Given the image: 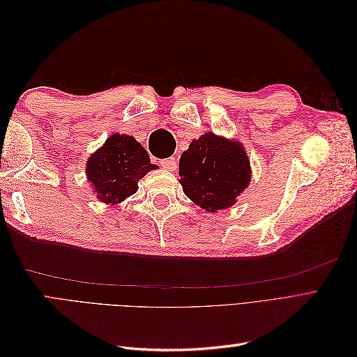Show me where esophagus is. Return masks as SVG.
<instances>
[{
  "mask_svg": "<svg viewBox=\"0 0 357 357\" xmlns=\"http://www.w3.org/2000/svg\"><path fill=\"white\" fill-rule=\"evenodd\" d=\"M160 164L168 171H176V168H177V160L174 158H167L165 160H162Z\"/></svg>",
  "mask_w": 357,
  "mask_h": 357,
  "instance_id": "1",
  "label": "esophagus"
}]
</instances>
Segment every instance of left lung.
I'll return each mask as SVG.
<instances>
[{
  "instance_id": "1",
  "label": "left lung",
  "mask_w": 357,
  "mask_h": 357,
  "mask_svg": "<svg viewBox=\"0 0 357 357\" xmlns=\"http://www.w3.org/2000/svg\"><path fill=\"white\" fill-rule=\"evenodd\" d=\"M185 195L207 213L236 204L252 181L250 159L241 142L205 132L193 139L178 162Z\"/></svg>"
}]
</instances>
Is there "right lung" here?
Instances as JSON below:
<instances>
[{"instance_id":"obj_1","label":"right lung","mask_w":357,"mask_h":357,"mask_svg":"<svg viewBox=\"0 0 357 357\" xmlns=\"http://www.w3.org/2000/svg\"><path fill=\"white\" fill-rule=\"evenodd\" d=\"M156 168L132 135L116 132L86 160V178L96 199L105 205H117L134 195L138 181Z\"/></svg>"}]
</instances>
